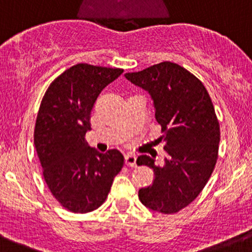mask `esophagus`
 I'll return each instance as SVG.
<instances>
[{
    "instance_id": "esophagus-1",
    "label": "esophagus",
    "mask_w": 252,
    "mask_h": 252,
    "mask_svg": "<svg viewBox=\"0 0 252 252\" xmlns=\"http://www.w3.org/2000/svg\"><path fill=\"white\" fill-rule=\"evenodd\" d=\"M136 161H137L136 155H132V154L125 155V164L127 166H131V167H133V166H136Z\"/></svg>"
}]
</instances>
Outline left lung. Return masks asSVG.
<instances>
[{"mask_svg":"<svg viewBox=\"0 0 252 252\" xmlns=\"http://www.w3.org/2000/svg\"><path fill=\"white\" fill-rule=\"evenodd\" d=\"M125 77L149 93L165 142L161 166L148 155L137 159L155 175L152 186L139 189V200L153 211L175 214L200 194L216 165L220 125L211 98L198 77L171 62Z\"/></svg>","mask_w":252,"mask_h":252,"instance_id":"left-lung-1","label":"left lung"}]
</instances>
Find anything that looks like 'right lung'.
<instances>
[{"instance_id": "right-lung-1", "label": "right lung", "mask_w": 252, "mask_h": 252, "mask_svg": "<svg viewBox=\"0 0 252 252\" xmlns=\"http://www.w3.org/2000/svg\"><path fill=\"white\" fill-rule=\"evenodd\" d=\"M123 72L76 64L49 85L41 102L33 144L52 195L71 212L98 209L124 166L118 149L99 153L85 141L98 95Z\"/></svg>"}]
</instances>
